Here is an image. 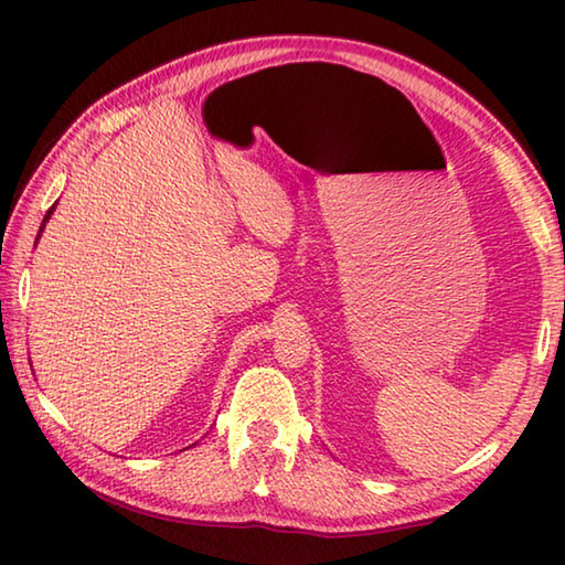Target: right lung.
<instances>
[{
    "label": "right lung",
    "mask_w": 565,
    "mask_h": 565,
    "mask_svg": "<svg viewBox=\"0 0 565 565\" xmlns=\"http://www.w3.org/2000/svg\"><path fill=\"white\" fill-rule=\"evenodd\" d=\"M54 209H56V204H52V209H50V212H46V216H44V222H42V226H40V234H36V242H40V236H42V232H44V226H46V222H50V216L54 214Z\"/></svg>",
    "instance_id": "right-lung-1"
}]
</instances>
